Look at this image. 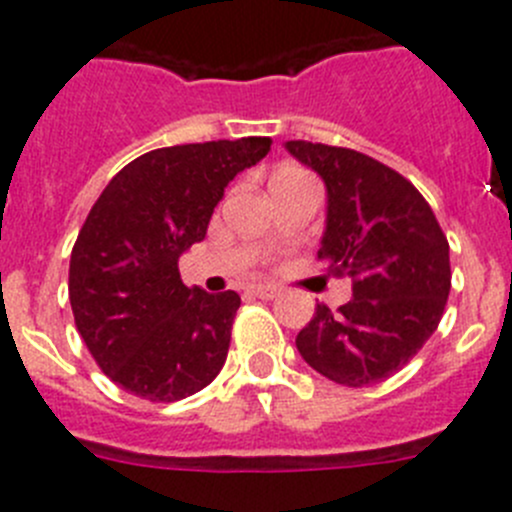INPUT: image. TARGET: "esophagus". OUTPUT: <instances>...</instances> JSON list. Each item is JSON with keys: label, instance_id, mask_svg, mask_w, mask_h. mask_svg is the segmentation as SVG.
<instances>
[{"label": "esophagus", "instance_id": "1", "mask_svg": "<svg viewBox=\"0 0 512 512\" xmlns=\"http://www.w3.org/2000/svg\"><path fill=\"white\" fill-rule=\"evenodd\" d=\"M250 293H252V296L265 298V301H270V298L278 296V288H275V285H252Z\"/></svg>", "mask_w": 512, "mask_h": 512}]
</instances>
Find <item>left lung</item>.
<instances>
[{"mask_svg": "<svg viewBox=\"0 0 512 512\" xmlns=\"http://www.w3.org/2000/svg\"><path fill=\"white\" fill-rule=\"evenodd\" d=\"M326 188L319 260L352 278V301L316 306L296 347L316 372L365 388L408 365L428 342L451 288L449 242L413 183L347 147L288 140Z\"/></svg>", "mask_w": 512, "mask_h": 512, "instance_id": "8db88e82", "label": "left lung"}]
</instances>
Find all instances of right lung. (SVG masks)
Masks as SVG:
<instances>
[{"instance_id":"1","label":"right lung","mask_w":512,"mask_h":512,"mask_svg":"<svg viewBox=\"0 0 512 512\" xmlns=\"http://www.w3.org/2000/svg\"><path fill=\"white\" fill-rule=\"evenodd\" d=\"M270 153L267 137L150 150L101 191L71 252L78 334L109 380L173 403L219 375L239 308L234 290L183 285L178 260L206 237L224 188Z\"/></svg>"}]
</instances>
